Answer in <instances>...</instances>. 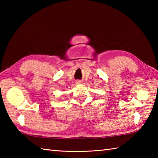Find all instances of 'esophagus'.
Masks as SVG:
<instances>
[{"label":"esophagus","mask_w":158,"mask_h":158,"mask_svg":"<svg viewBox=\"0 0 158 158\" xmlns=\"http://www.w3.org/2000/svg\"><path fill=\"white\" fill-rule=\"evenodd\" d=\"M76 83H77V84H80V83H82V81H77Z\"/></svg>","instance_id":"esophagus-1"}]
</instances>
